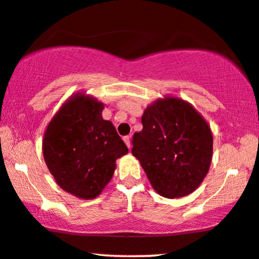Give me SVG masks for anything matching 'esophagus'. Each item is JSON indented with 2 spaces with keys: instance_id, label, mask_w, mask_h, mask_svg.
Masks as SVG:
<instances>
[{
  "instance_id": "esophagus-1",
  "label": "esophagus",
  "mask_w": 259,
  "mask_h": 259,
  "mask_svg": "<svg viewBox=\"0 0 259 259\" xmlns=\"http://www.w3.org/2000/svg\"><path fill=\"white\" fill-rule=\"evenodd\" d=\"M123 141L125 142L126 147L131 149V136H124V137H123Z\"/></svg>"
}]
</instances>
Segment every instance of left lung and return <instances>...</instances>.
<instances>
[{
    "label": "left lung",
    "mask_w": 259,
    "mask_h": 259,
    "mask_svg": "<svg viewBox=\"0 0 259 259\" xmlns=\"http://www.w3.org/2000/svg\"><path fill=\"white\" fill-rule=\"evenodd\" d=\"M143 129L133 137V155L163 197L194 192L212 159L213 137L203 116L180 97L158 98L145 108Z\"/></svg>",
    "instance_id": "left-lung-1"
}]
</instances>
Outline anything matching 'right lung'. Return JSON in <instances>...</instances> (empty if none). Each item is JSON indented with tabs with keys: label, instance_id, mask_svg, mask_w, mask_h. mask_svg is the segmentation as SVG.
Listing matches in <instances>:
<instances>
[{
	"label": "right lung",
	"instance_id": "add662e5",
	"mask_svg": "<svg viewBox=\"0 0 259 259\" xmlns=\"http://www.w3.org/2000/svg\"><path fill=\"white\" fill-rule=\"evenodd\" d=\"M103 109L90 95H72L43 137V157L57 185L81 199L96 198L114 176L116 159L128 154L112 123L102 117Z\"/></svg>",
	"mask_w": 259,
	"mask_h": 259
}]
</instances>
